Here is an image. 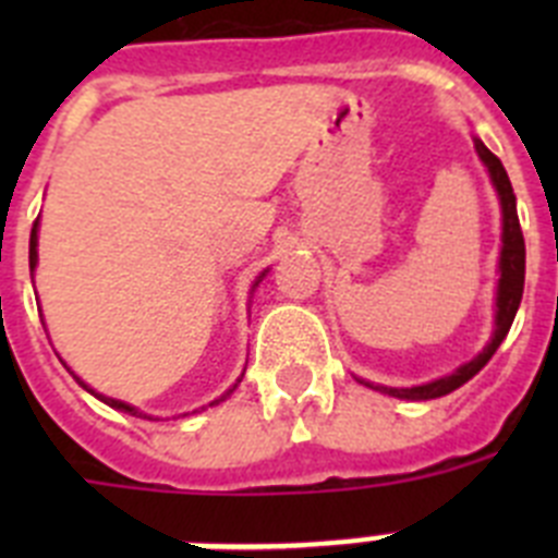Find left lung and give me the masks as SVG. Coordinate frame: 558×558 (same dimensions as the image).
<instances>
[{
	"mask_svg": "<svg viewBox=\"0 0 558 558\" xmlns=\"http://www.w3.org/2000/svg\"><path fill=\"white\" fill-rule=\"evenodd\" d=\"M475 150L481 156V161L486 165L492 175V184L497 190V198H500L502 209V248H500V282H497V313H495V332H492V340L483 347V352L477 357H472L470 363H463L461 368H456L447 377H438L433 383H425V386H413V388H388V386H372L377 391L388 393V397L397 399H436L445 397V393L456 391L463 383H470L477 372H481L486 363L492 360V354L497 352V347L502 343V338L509 335L511 324H514L517 307L522 302V284H525V240H522L520 218H517V198L514 190H511V181L506 175V167L500 165L495 153L483 145L481 140H475ZM363 383V379H360Z\"/></svg>",
	"mask_w": 558,
	"mask_h": 558,
	"instance_id": "obj_1",
	"label": "left lung"
}]
</instances>
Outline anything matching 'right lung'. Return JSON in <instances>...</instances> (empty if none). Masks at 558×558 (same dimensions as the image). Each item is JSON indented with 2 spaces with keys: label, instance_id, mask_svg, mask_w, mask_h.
Returning a JSON list of instances; mask_svg holds the SVG:
<instances>
[{
  "label": "right lung",
  "instance_id": "1",
  "mask_svg": "<svg viewBox=\"0 0 558 558\" xmlns=\"http://www.w3.org/2000/svg\"><path fill=\"white\" fill-rule=\"evenodd\" d=\"M36 265H38V220H36V223H33V231H29V270H36ZM263 276H265V274H263ZM263 276H259V279H256V282H254V288H256V284H259V282H263ZM72 377H75L77 383H81V386L86 388V391H92V388H88L86 383H83V379L77 377V374H72ZM240 379H243V377H240ZM240 379H236V383H240ZM236 383H234V386L229 388V391L223 393V397H220V399H215V402H209V405H220V402H223V399L229 397L231 391H234V388H236ZM92 393H95V391H92ZM95 397H100L102 402H106V405L117 408V411H122V413H131V416H145V413H140V411H136V408H133V405H128V402H120V399L102 397V393H95Z\"/></svg>",
  "mask_w": 558,
  "mask_h": 558
}]
</instances>
